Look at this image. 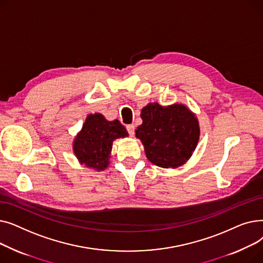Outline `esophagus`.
<instances>
[{
	"label": "esophagus",
	"mask_w": 263,
	"mask_h": 263,
	"mask_svg": "<svg viewBox=\"0 0 263 263\" xmlns=\"http://www.w3.org/2000/svg\"><path fill=\"white\" fill-rule=\"evenodd\" d=\"M126 128H127V131H128L129 135H130V136H133V135H134V131H135L134 124H128V126H127Z\"/></svg>",
	"instance_id": "obj_1"
}]
</instances>
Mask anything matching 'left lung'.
Instances as JSON below:
<instances>
[{"label": "left lung", "mask_w": 263, "mask_h": 263, "mask_svg": "<svg viewBox=\"0 0 263 263\" xmlns=\"http://www.w3.org/2000/svg\"><path fill=\"white\" fill-rule=\"evenodd\" d=\"M143 123L135 135L145 147L147 159L164 168L184 164L195 150L199 126L195 115L182 104L149 103L141 113Z\"/></svg>", "instance_id": "8db88e82"}]
</instances>
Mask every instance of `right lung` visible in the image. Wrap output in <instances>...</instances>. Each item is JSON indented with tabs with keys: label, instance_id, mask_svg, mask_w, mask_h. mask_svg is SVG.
Here are the masks:
<instances>
[{
	"label": "right lung",
	"instance_id": "right-lung-1",
	"mask_svg": "<svg viewBox=\"0 0 263 263\" xmlns=\"http://www.w3.org/2000/svg\"><path fill=\"white\" fill-rule=\"evenodd\" d=\"M126 136V128L117 119L107 121L101 114H90L74 140V155L87 167L102 171L108 165L113 141Z\"/></svg>",
	"mask_w": 263,
	"mask_h": 263
}]
</instances>
